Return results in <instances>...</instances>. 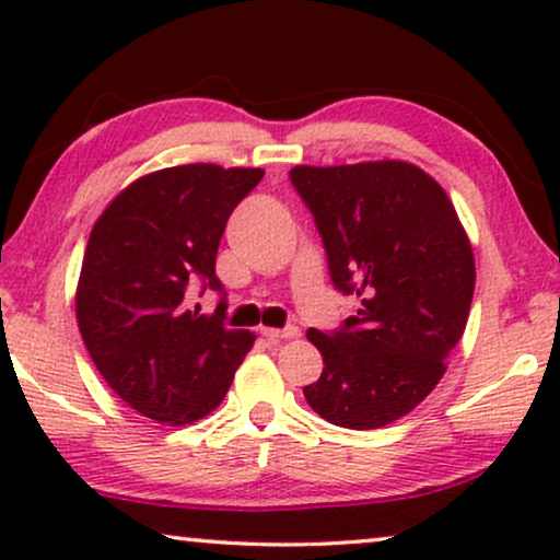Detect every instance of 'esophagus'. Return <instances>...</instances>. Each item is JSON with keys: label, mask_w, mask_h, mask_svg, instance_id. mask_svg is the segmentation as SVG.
<instances>
[{"label": "esophagus", "mask_w": 560, "mask_h": 560, "mask_svg": "<svg viewBox=\"0 0 560 560\" xmlns=\"http://www.w3.org/2000/svg\"><path fill=\"white\" fill-rule=\"evenodd\" d=\"M262 336H265L267 341L280 343V341H288V339H298V336H301V328H298V326H288V328H262Z\"/></svg>", "instance_id": "esophagus-1"}]
</instances>
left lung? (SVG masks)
Returning <instances> with one entry per match:
<instances>
[{"instance_id":"1","label":"left lung","mask_w":560,"mask_h":560,"mask_svg":"<svg viewBox=\"0 0 560 560\" xmlns=\"http://www.w3.org/2000/svg\"><path fill=\"white\" fill-rule=\"evenodd\" d=\"M290 183L324 242L334 288L359 308L308 328L324 372L303 387L328 423L370 431L408 416L446 372L474 298L469 236L446 190L402 160L311 167Z\"/></svg>"}]
</instances>
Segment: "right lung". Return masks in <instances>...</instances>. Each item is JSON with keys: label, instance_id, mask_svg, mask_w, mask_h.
Instances as JSON below:
<instances>
[{"label": "right lung", "instance_id": "obj_1", "mask_svg": "<svg viewBox=\"0 0 560 560\" xmlns=\"http://www.w3.org/2000/svg\"><path fill=\"white\" fill-rule=\"evenodd\" d=\"M262 175L211 163L165 167L121 190L91 229L75 318L106 385L144 418L186 425L209 416L255 343L224 326L217 252ZM194 284L222 295L211 317L189 311Z\"/></svg>", "mask_w": 560, "mask_h": 560}]
</instances>
